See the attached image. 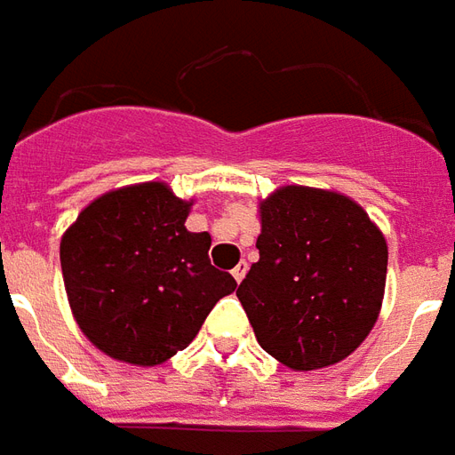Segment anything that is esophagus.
<instances>
[{"label": "esophagus", "instance_id": "1", "mask_svg": "<svg viewBox=\"0 0 455 455\" xmlns=\"http://www.w3.org/2000/svg\"><path fill=\"white\" fill-rule=\"evenodd\" d=\"M246 273H248V263H246V260H241V263H238V266L234 267V270H231V275H234V280H236V283H241V280L246 277Z\"/></svg>", "mask_w": 455, "mask_h": 455}]
</instances>
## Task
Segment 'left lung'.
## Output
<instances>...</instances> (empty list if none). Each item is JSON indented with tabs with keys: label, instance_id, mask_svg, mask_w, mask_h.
<instances>
[{
	"label": "left lung",
	"instance_id": "left-lung-1",
	"mask_svg": "<svg viewBox=\"0 0 455 455\" xmlns=\"http://www.w3.org/2000/svg\"><path fill=\"white\" fill-rule=\"evenodd\" d=\"M260 258L236 295L260 348L292 371L343 361L378 319L387 243L355 202L309 188L260 204Z\"/></svg>",
	"mask_w": 455,
	"mask_h": 455
}]
</instances>
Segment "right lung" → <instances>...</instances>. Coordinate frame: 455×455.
<instances>
[{"label": "right lung", "mask_w": 455, "mask_h": 455, "mask_svg": "<svg viewBox=\"0 0 455 455\" xmlns=\"http://www.w3.org/2000/svg\"><path fill=\"white\" fill-rule=\"evenodd\" d=\"M163 182L94 199L65 231L60 266L77 324L116 361L158 365L197 336L236 280L209 260L207 231Z\"/></svg>", "instance_id": "right-lung-1"}]
</instances>
